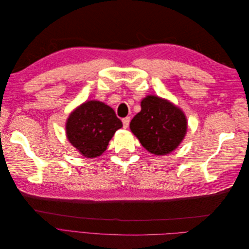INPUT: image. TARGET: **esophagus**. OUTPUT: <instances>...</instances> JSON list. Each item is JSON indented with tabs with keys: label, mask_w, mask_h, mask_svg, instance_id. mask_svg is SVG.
<instances>
[{
	"label": "esophagus",
	"mask_w": 249,
	"mask_h": 249,
	"mask_svg": "<svg viewBox=\"0 0 249 249\" xmlns=\"http://www.w3.org/2000/svg\"><path fill=\"white\" fill-rule=\"evenodd\" d=\"M130 120H131L130 117H124V118H123V124H124V129H126V127L129 126Z\"/></svg>",
	"instance_id": "obj_1"
}]
</instances>
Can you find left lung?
<instances>
[{"mask_svg": "<svg viewBox=\"0 0 249 249\" xmlns=\"http://www.w3.org/2000/svg\"><path fill=\"white\" fill-rule=\"evenodd\" d=\"M130 129L149 153L167 155L184 139L187 118L169 101L147 95L141 101V111L131 120Z\"/></svg>", "mask_w": 249, "mask_h": 249, "instance_id": "1", "label": "left lung"}]
</instances>
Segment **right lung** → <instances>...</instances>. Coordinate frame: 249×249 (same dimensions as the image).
Wrapping results in <instances>:
<instances>
[{
    "instance_id": "add662e5",
    "label": "right lung",
    "mask_w": 249,
    "mask_h": 249,
    "mask_svg": "<svg viewBox=\"0 0 249 249\" xmlns=\"http://www.w3.org/2000/svg\"><path fill=\"white\" fill-rule=\"evenodd\" d=\"M123 123L114 110L99 101H89L73 110L66 122V136L86 158L101 156Z\"/></svg>"
}]
</instances>
